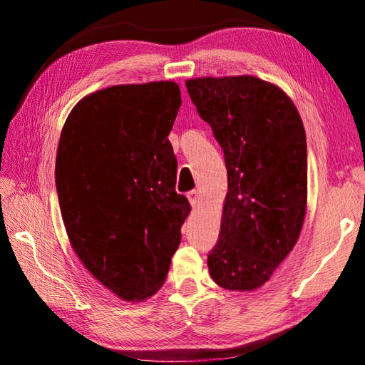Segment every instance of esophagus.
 <instances>
[{"label": "esophagus", "mask_w": 365, "mask_h": 365, "mask_svg": "<svg viewBox=\"0 0 365 365\" xmlns=\"http://www.w3.org/2000/svg\"><path fill=\"white\" fill-rule=\"evenodd\" d=\"M187 197H188L191 207L196 209L197 206H200V202H201V193H200V191H197V190L190 191V193L187 195Z\"/></svg>", "instance_id": "1"}]
</instances>
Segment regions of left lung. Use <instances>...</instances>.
<instances>
[{
  "mask_svg": "<svg viewBox=\"0 0 365 365\" xmlns=\"http://www.w3.org/2000/svg\"><path fill=\"white\" fill-rule=\"evenodd\" d=\"M224 150L228 191L207 267L232 292L261 288L298 242L307 206L301 115L280 86L252 76L187 80Z\"/></svg>",
  "mask_w": 365,
  "mask_h": 365,
  "instance_id": "left-lung-1",
  "label": "left lung"
}]
</instances>
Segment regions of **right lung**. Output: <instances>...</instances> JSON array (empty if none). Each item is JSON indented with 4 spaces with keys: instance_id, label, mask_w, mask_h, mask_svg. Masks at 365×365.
<instances>
[{
    "instance_id": "add662e5",
    "label": "right lung",
    "mask_w": 365,
    "mask_h": 365,
    "mask_svg": "<svg viewBox=\"0 0 365 365\" xmlns=\"http://www.w3.org/2000/svg\"><path fill=\"white\" fill-rule=\"evenodd\" d=\"M180 104L170 80L114 85L82 98L61 132L56 190L67 237L85 269L123 301L163 287L190 214L168 138Z\"/></svg>"
}]
</instances>
